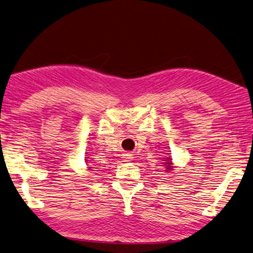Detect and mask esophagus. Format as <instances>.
I'll use <instances>...</instances> for the list:
<instances>
[{
  "instance_id": "obj_1",
  "label": "esophagus",
  "mask_w": 253,
  "mask_h": 253,
  "mask_svg": "<svg viewBox=\"0 0 253 253\" xmlns=\"http://www.w3.org/2000/svg\"><path fill=\"white\" fill-rule=\"evenodd\" d=\"M124 160H125V162H128V161H130L131 158H132V154H130V153H126L125 155H124Z\"/></svg>"
}]
</instances>
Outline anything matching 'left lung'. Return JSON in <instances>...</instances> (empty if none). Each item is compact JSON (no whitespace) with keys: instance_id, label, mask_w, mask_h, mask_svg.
<instances>
[{"instance_id":"8db88e82","label":"left lung","mask_w":253,"mask_h":253,"mask_svg":"<svg viewBox=\"0 0 253 253\" xmlns=\"http://www.w3.org/2000/svg\"><path fill=\"white\" fill-rule=\"evenodd\" d=\"M165 164H166V169H172V166H170V165H172V162H170L169 160V162H166Z\"/></svg>"}]
</instances>
